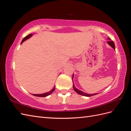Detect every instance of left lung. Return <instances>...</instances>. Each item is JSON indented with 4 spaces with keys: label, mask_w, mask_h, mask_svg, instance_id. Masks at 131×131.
Wrapping results in <instances>:
<instances>
[{
    "label": "left lung",
    "mask_w": 131,
    "mask_h": 131,
    "mask_svg": "<svg viewBox=\"0 0 131 131\" xmlns=\"http://www.w3.org/2000/svg\"><path fill=\"white\" fill-rule=\"evenodd\" d=\"M108 39H109V41H108V42H107V43H108V44H109L111 47H112L114 50L115 49V46L114 42L113 41L111 40V39H110L109 38H108ZM73 76H74V74H73V75L72 79L73 78ZM73 89H74V91H75V92H76L77 93H78L79 94L82 95V96H86V97H91V96H94V95H96V94H98V93H97H97H94V94H88V93H85V92H82V91H80V90H79L77 89V88H75V86H74V84H73Z\"/></svg>",
    "instance_id": "1"
}]
</instances>
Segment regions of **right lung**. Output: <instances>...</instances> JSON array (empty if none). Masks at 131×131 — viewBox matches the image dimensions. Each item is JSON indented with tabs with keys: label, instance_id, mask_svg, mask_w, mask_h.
<instances>
[{
	"label": "right lung",
	"instance_id": "add662e5",
	"mask_svg": "<svg viewBox=\"0 0 131 131\" xmlns=\"http://www.w3.org/2000/svg\"><path fill=\"white\" fill-rule=\"evenodd\" d=\"M33 34H29V35H28L27 36H26V37H25L24 38H23V39L22 40V42H21V43H22L23 42H24L25 40H27L28 39H29V38H30L31 36H32ZM55 90V86L54 88L51 90L50 91H49V92H46V93H42V94H32L33 96H37V97H46L47 96H49V95H50V94L52 93L53 91H54Z\"/></svg>",
	"mask_w": 131,
	"mask_h": 131
}]
</instances>
